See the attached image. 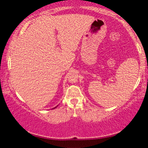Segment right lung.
<instances>
[{
	"mask_svg": "<svg viewBox=\"0 0 148 148\" xmlns=\"http://www.w3.org/2000/svg\"><path fill=\"white\" fill-rule=\"evenodd\" d=\"M55 108H56V107H55ZM54 108H53V109H54Z\"/></svg>",
	"mask_w": 148,
	"mask_h": 148,
	"instance_id": "add662e5",
	"label": "right lung"
}]
</instances>
